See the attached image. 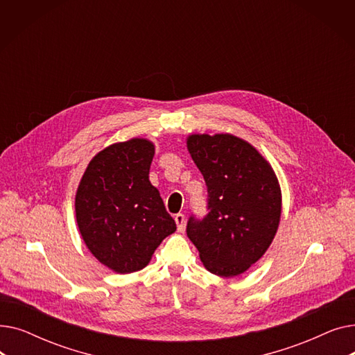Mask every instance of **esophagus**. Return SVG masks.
<instances>
[{"label":"esophagus","mask_w":355,"mask_h":355,"mask_svg":"<svg viewBox=\"0 0 355 355\" xmlns=\"http://www.w3.org/2000/svg\"><path fill=\"white\" fill-rule=\"evenodd\" d=\"M175 223H177V229H178V232H182L184 230V223H185V217H184V214H181V213H178V214H175Z\"/></svg>","instance_id":"obj_1"}]
</instances>
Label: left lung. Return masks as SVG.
<instances>
[{"label": "left lung", "mask_w": 355, "mask_h": 355, "mask_svg": "<svg viewBox=\"0 0 355 355\" xmlns=\"http://www.w3.org/2000/svg\"><path fill=\"white\" fill-rule=\"evenodd\" d=\"M187 148L207 185V216H190L187 236L202 265L233 277L265 254L281 220L282 197L268 161L230 134L191 135Z\"/></svg>", "instance_id": "8db88e82"}]
</instances>
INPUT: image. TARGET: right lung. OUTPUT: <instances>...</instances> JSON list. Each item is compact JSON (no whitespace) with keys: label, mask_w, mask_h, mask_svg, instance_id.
<instances>
[{"label":"right lung","mask_w":355,"mask_h":355,"mask_svg":"<svg viewBox=\"0 0 355 355\" xmlns=\"http://www.w3.org/2000/svg\"><path fill=\"white\" fill-rule=\"evenodd\" d=\"M154 144L134 138L92 158L76 193V220L87 249L116 273L145 268L177 230L159 191L149 182Z\"/></svg>","instance_id":"right-lung-1"}]
</instances>
